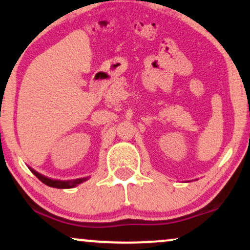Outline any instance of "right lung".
Here are the masks:
<instances>
[{
	"label": "right lung",
	"instance_id": "right-lung-1",
	"mask_svg": "<svg viewBox=\"0 0 250 250\" xmlns=\"http://www.w3.org/2000/svg\"><path fill=\"white\" fill-rule=\"evenodd\" d=\"M30 168L31 172L33 173L34 175L37 176L38 179L40 180L41 182L45 183L46 186H48V187H52V188H58V189H69V188H74L76 186H78L80 183H83L84 181H86L88 180V176L87 178H81V179H75V180H58V179H50V178H47V176L40 174L39 172H37V170H34L33 168H31V167H28Z\"/></svg>",
	"mask_w": 250,
	"mask_h": 250
}]
</instances>
